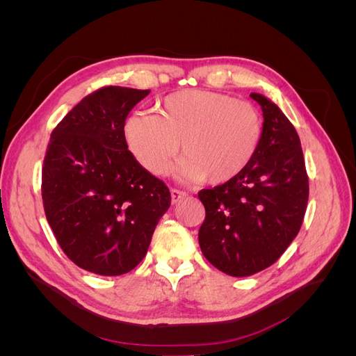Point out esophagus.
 I'll return each instance as SVG.
<instances>
[{"instance_id":"obj_1","label":"esophagus","mask_w":356,"mask_h":356,"mask_svg":"<svg viewBox=\"0 0 356 356\" xmlns=\"http://www.w3.org/2000/svg\"><path fill=\"white\" fill-rule=\"evenodd\" d=\"M187 196V193L186 191H181V190H178V188H172L170 190V199H172V203H177V202H179V200H182Z\"/></svg>"}]
</instances>
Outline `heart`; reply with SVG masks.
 I'll return each mask as SVG.
<instances>
[{"mask_svg": "<svg viewBox=\"0 0 356 356\" xmlns=\"http://www.w3.org/2000/svg\"><path fill=\"white\" fill-rule=\"evenodd\" d=\"M263 120L257 106L230 95L187 89L168 95L157 114L136 111L126 120L129 149L144 169L161 174L181 149L178 174L221 184L238 177L257 153Z\"/></svg>", "mask_w": 356, "mask_h": 356, "instance_id": "heart-1", "label": "heart"}]
</instances>
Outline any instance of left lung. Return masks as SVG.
Returning <instances> with one entry per match:
<instances>
[{
	"label": "left lung",
	"instance_id": "left-lung-1",
	"mask_svg": "<svg viewBox=\"0 0 356 356\" xmlns=\"http://www.w3.org/2000/svg\"><path fill=\"white\" fill-rule=\"evenodd\" d=\"M263 134L252 160L238 177L199 191L204 221L199 245L204 258L230 276L272 266L300 232L309 199L300 138L277 105L260 93Z\"/></svg>",
	"mask_w": 356,
	"mask_h": 356
}]
</instances>
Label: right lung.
Segmentation results:
<instances>
[{
  "label": "right lung",
  "instance_id": "obj_1",
  "mask_svg": "<svg viewBox=\"0 0 356 356\" xmlns=\"http://www.w3.org/2000/svg\"><path fill=\"white\" fill-rule=\"evenodd\" d=\"M149 90L106 86L83 98L53 129L41 196L53 234L84 270L118 276L147 254L170 193L127 149L124 122Z\"/></svg>",
  "mask_w": 356,
  "mask_h": 356
}]
</instances>
